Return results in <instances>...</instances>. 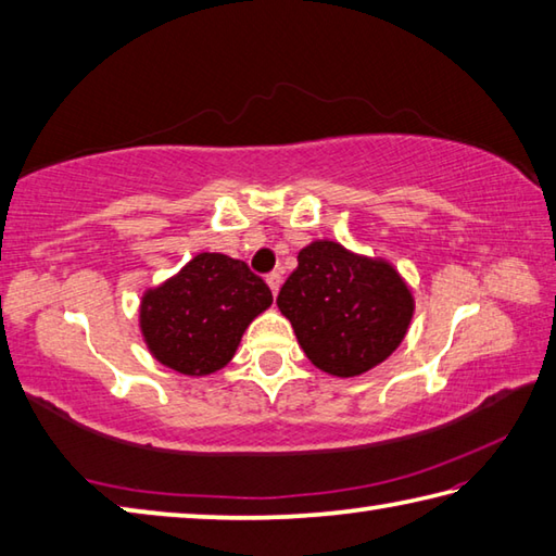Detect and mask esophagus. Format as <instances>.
<instances>
[{"label": "esophagus", "instance_id": "1", "mask_svg": "<svg viewBox=\"0 0 556 556\" xmlns=\"http://www.w3.org/2000/svg\"><path fill=\"white\" fill-rule=\"evenodd\" d=\"M265 279H267V285H269L271 293H275V296H277V291H279V287H281V275H279V271H269V275H267Z\"/></svg>", "mask_w": 556, "mask_h": 556}]
</instances>
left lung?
Masks as SVG:
<instances>
[{
	"instance_id": "left-lung-1",
	"label": "left lung",
	"mask_w": 556,
	"mask_h": 556,
	"mask_svg": "<svg viewBox=\"0 0 556 556\" xmlns=\"http://www.w3.org/2000/svg\"><path fill=\"white\" fill-rule=\"evenodd\" d=\"M277 306L315 368L356 378L405 340L415 293L390 260L318 238L299 250V267L281 287Z\"/></svg>"
}]
</instances>
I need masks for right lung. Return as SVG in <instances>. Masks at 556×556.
<instances>
[{
	"mask_svg": "<svg viewBox=\"0 0 556 556\" xmlns=\"http://www.w3.org/2000/svg\"><path fill=\"white\" fill-rule=\"evenodd\" d=\"M269 306V287L243 260L200 253L144 289L139 332L161 366L182 376H212L231 362L250 323Z\"/></svg>",
	"mask_w": 556,
	"mask_h": 556,
	"instance_id": "right-lung-1",
	"label": "right lung"
}]
</instances>
